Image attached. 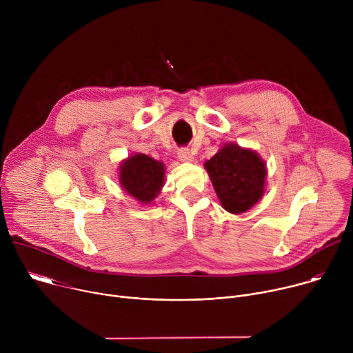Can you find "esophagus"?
I'll return each mask as SVG.
<instances>
[{"mask_svg": "<svg viewBox=\"0 0 353 353\" xmlns=\"http://www.w3.org/2000/svg\"><path fill=\"white\" fill-rule=\"evenodd\" d=\"M177 157H179V159L181 161V162H192L194 161V157H192V154L190 152L188 149H180L179 152H177Z\"/></svg>", "mask_w": 353, "mask_h": 353, "instance_id": "esophagus-1", "label": "esophagus"}]
</instances>
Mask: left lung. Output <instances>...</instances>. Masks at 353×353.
<instances>
[{"mask_svg": "<svg viewBox=\"0 0 353 353\" xmlns=\"http://www.w3.org/2000/svg\"><path fill=\"white\" fill-rule=\"evenodd\" d=\"M221 205L239 215L253 208L265 192L267 165L250 148L228 142L204 163Z\"/></svg>", "mask_w": 353, "mask_h": 353, "instance_id": "obj_1", "label": "left lung"}]
</instances>
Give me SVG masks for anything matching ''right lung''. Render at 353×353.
<instances>
[{"label":"right lung","instance_id":"add662e5","mask_svg":"<svg viewBox=\"0 0 353 353\" xmlns=\"http://www.w3.org/2000/svg\"><path fill=\"white\" fill-rule=\"evenodd\" d=\"M165 165L145 154H134L119 166L121 188L142 205L154 204L165 185Z\"/></svg>","mask_w":353,"mask_h":353}]
</instances>
